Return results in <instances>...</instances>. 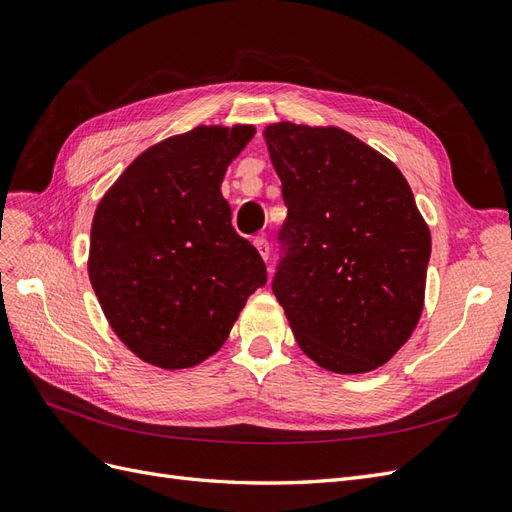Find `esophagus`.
I'll use <instances>...</instances> for the list:
<instances>
[{
	"label": "esophagus",
	"mask_w": 512,
	"mask_h": 512,
	"mask_svg": "<svg viewBox=\"0 0 512 512\" xmlns=\"http://www.w3.org/2000/svg\"><path fill=\"white\" fill-rule=\"evenodd\" d=\"M253 244L257 246V251H259V255L268 261V257H270V242H268V238H263V236H257L255 240H253Z\"/></svg>",
	"instance_id": "1"
}]
</instances>
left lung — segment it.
Instances as JSON below:
<instances>
[{"instance_id": "1", "label": "left lung", "mask_w": 512, "mask_h": 512, "mask_svg": "<svg viewBox=\"0 0 512 512\" xmlns=\"http://www.w3.org/2000/svg\"><path fill=\"white\" fill-rule=\"evenodd\" d=\"M268 153L287 219L272 291L325 370L389 361L417 327L432 238L402 172L338 127L276 123Z\"/></svg>"}]
</instances>
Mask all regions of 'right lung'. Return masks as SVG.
<instances>
[{
    "label": "right lung",
    "instance_id": "1",
    "mask_svg": "<svg viewBox=\"0 0 512 512\" xmlns=\"http://www.w3.org/2000/svg\"><path fill=\"white\" fill-rule=\"evenodd\" d=\"M251 125L195 127L144 151L93 217L89 278L104 315L146 364L180 370L217 353L266 263L236 234L221 180Z\"/></svg>",
    "mask_w": 512,
    "mask_h": 512
}]
</instances>
